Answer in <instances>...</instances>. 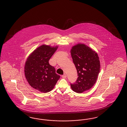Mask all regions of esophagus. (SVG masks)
Wrapping results in <instances>:
<instances>
[{"label": "esophagus", "instance_id": "34e87169", "mask_svg": "<svg viewBox=\"0 0 127 127\" xmlns=\"http://www.w3.org/2000/svg\"><path fill=\"white\" fill-rule=\"evenodd\" d=\"M66 74H64V75H63L62 76V78H63V79H66Z\"/></svg>", "mask_w": 127, "mask_h": 127}]
</instances>
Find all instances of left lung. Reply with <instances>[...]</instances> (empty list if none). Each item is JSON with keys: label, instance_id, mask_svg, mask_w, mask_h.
I'll return each mask as SVG.
<instances>
[{"label": "left lung", "instance_id": "obj_1", "mask_svg": "<svg viewBox=\"0 0 127 127\" xmlns=\"http://www.w3.org/2000/svg\"><path fill=\"white\" fill-rule=\"evenodd\" d=\"M70 52L78 76L76 81L70 84L71 88L74 91L81 93L96 83L100 72V61L97 53L83 44L73 46Z\"/></svg>", "mask_w": 127, "mask_h": 127}]
</instances>
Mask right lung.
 I'll return each mask as SVG.
<instances>
[{
	"mask_svg": "<svg viewBox=\"0 0 127 127\" xmlns=\"http://www.w3.org/2000/svg\"><path fill=\"white\" fill-rule=\"evenodd\" d=\"M58 48L43 45L27 60L24 68L26 78L29 84L37 91L47 93L51 91L60 78L56 73L54 67L48 62Z\"/></svg>",
	"mask_w": 127,
	"mask_h": 127,
	"instance_id": "obj_1",
	"label": "right lung"
}]
</instances>
